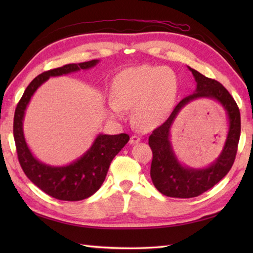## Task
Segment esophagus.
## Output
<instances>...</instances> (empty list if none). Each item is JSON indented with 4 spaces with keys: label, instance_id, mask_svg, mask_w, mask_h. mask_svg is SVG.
<instances>
[{
    "label": "esophagus",
    "instance_id": "obj_1",
    "mask_svg": "<svg viewBox=\"0 0 253 253\" xmlns=\"http://www.w3.org/2000/svg\"><path fill=\"white\" fill-rule=\"evenodd\" d=\"M139 141H140V137H139V136H131L130 137V140H129V143L130 144H135V143H138Z\"/></svg>",
    "mask_w": 253,
    "mask_h": 253
}]
</instances>
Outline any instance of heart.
<instances>
[{
	"label": "heart",
	"mask_w": 253,
	"mask_h": 253,
	"mask_svg": "<svg viewBox=\"0 0 253 253\" xmlns=\"http://www.w3.org/2000/svg\"><path fill=\"white\" fill-rule=\"evenodd\" d=\"M107 111L113 118L133 107V122L142 129L157 126L168 116L178 93V78L166 66L140 65L124 69L112 85Z\"/></svg>",
	"instance_id": "b5f03b06"
}]
</instances>
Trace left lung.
<instances>
[{
	"mask_svg": "<svg viewBox=\"0 0 253 253\" xmlns=\"http://www.w3.org/2000/svg\"><path fill=\"white\" fill-rule=\"evenodd\" d=\"M197 83L195 92L182 99L169 117L149 137V146L153 159L150 175L154 187L164 196L171 198H193L216 185L232 169L237 153L240 137V113L233 96L224 85L203 76L188 66ZM197 98H210L218 101L227 113L229 131L222 152L217 160L202 169H193L182 165L176 158L170 141V130L180 111Z\"/></svg>",
	"mask_w": 253,
	"mask_h": 253,
	"instance_id": "left-lung-1",
	"label": "left lung"
}]
</instances>
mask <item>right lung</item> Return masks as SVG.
<instances>
[{
  "label": "right lung",
  "mask_w": 253,
  "mask_h": 253,
  "mask_svg": "<svg viewBox=\"0 0 253 253\" xmlns=\"http://www.w3.org/2000/svg\"><path fill=\"white\" fill-rule=\"evenodd\" d=\"M100 61L92 60L78 64H67L63 67L40 74L29 84L18 102L14 115V139L18 161L24 173L31 182L47 195L64 201H79L91 197L100 189L106 177L110 164L115 155L129 141L127 133L104 135L99 133L82 157L63 166H52L38 160L24 135L25 112L37 89L50 77L76 73L94 67Z\"/></svg>",
  "instance_id": "right-lung-1"
}]
</instances>
